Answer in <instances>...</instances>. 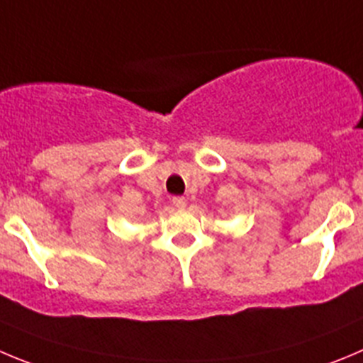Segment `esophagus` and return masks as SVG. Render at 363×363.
Returning <instances> with one entry per match:
<instances>
[{"instance_id": "obj_1", "label": "esophagus", "mask_w": 363, "mask_h": 363, "mask_svg": "<svg viewBox=\"0 0 363 363\" xmlns=\"http://www.w3.org/2000/svg\"><path fill=\"white\" fill-rule=\"evenodd\" d=\"M172 204H174L177 209H184L186 208V199L184 197H174V199H172Z\"/></svg>"}]
</instances>
